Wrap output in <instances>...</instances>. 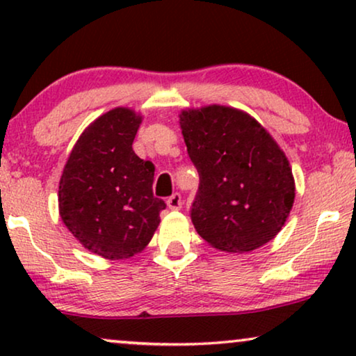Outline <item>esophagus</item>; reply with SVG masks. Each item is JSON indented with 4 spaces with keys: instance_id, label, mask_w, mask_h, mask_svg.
I'll return each mask as SVG.
<instances>
[{
    "instance_id": "esophagus-1",
    "label": "esophagus",
    "mask_w": 356,
    "mask_h": 356,
    "mask_svg": "<svg viewBox=\"0 0 356 356\" xmlns=\"http://www.w3.org/2000/svg\"><path fill=\"white\" fill-rule=\"evenodd\" d=\"M167 206H168V209H172V211H179V209H181V206H183L181 196H179L178 193H175L173 196L168 197Z\"/></svg>"
}]
</instances>
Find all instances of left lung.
I'll list each match as a JSON object with an SVG mask.
<instances>
[{"mask_svg": "<svg viewBox=\"0 0 356 356\" xmlns=\"http://www.w3.org/2000/svg\"><path fill=\"white\" fill-rule=\"evenodd\" d=\"M179 128L197 168L191 220L207 245L248 252L274 240L295 201L289 159L264 126L227 105L181 110Z\"/></svg>", "mask_w": 356, "mask_h": 356, "instance_id": "8db88e82", "label": "left lung"}]
</instances>
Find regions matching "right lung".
Instances as JSON below:
<instances>
[{"label": "right lung", "instance_id": "right-lung-1", "mask_svg": "<svg viewBox=\"0 0 356 356\" xmlns=\"http://www.w3.org/2000/svg\"><path fill=\"white\" fill-rule=\"evenodd\" d=\"M144 116L116 106L76 140L58 186V211L72 236L92 254L128 259L144 251L160 223L154 165L133 150Z\"/></svg>", "mask_w": 356, "mask_h": 356}]
</instances>
